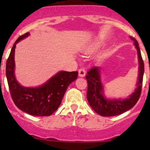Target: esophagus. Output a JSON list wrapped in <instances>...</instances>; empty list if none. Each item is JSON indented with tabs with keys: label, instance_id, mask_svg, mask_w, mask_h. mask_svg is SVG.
<instances>
[{
	"label": "esophagus",
	"instance_id": "1",
	"mask_svg": "<svg viewBox=\"0 0 150 150\" xmlns=\"http://www.w3.org/2000/svg\"><path fill=\"white\" fill-rule=\"evenodd\" d=\"M78 72H79V76H80V77H83V76H86V71H85V69L80 68Z\"/></svg>",
	"mask_w": 150,
	"mask_h": 150
}]
</instances>
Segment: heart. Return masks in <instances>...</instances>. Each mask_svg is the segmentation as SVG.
I'll return each instance as SVG.
<instances>
[{
	"label": "heart",
	"instance_id": "b5f03b06",
	"mask_svg": "<svg viewBox=\"0 0 150 150\" xmlns=\"http://www.w3.org/2000/svg\"><path fill=\"white\" fill-rule=\"evenodd\" d=\"M100 46V42H95V43H94L93 44H92L91 46H90L89 51H94V50H96V49L98 48V47Z\"/></svg>",
	"mask_w": 150,
	"mask_h": 150
}]
</instances>
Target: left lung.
Instances as JSON below:
<instances>
[{
	"instance_id": "obj_1",
	"label": "left lung",
	"mask_w": 150,
	"mask_h": 150,
	"mask_svg": "<svg viewBox=\"0 0 150 150\" xmlns=\"http://www.w3.org/2000/svg\"><path fill=\"white\" fill-rule=\"evenodd\" d=\"M134 45L137 49L138 57V77L137 87L133 93L127 98H107L104 95V86L100 78V67L91 68L86 76L88 82L87 99L91 107L98 114L102 116H113L120 115L132 109L139 100L142 88L143 77L144 73V64L141 57L138 42L132 37Z\"/></svg>"
}]
</instances>
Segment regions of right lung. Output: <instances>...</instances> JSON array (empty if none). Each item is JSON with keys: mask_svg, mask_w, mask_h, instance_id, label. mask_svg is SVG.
Masks as SVG:
<instances>
[{"mask_svg": "<svg viewBox=\"0 0 150 150\" xmlns=\"http://www.w3.org/2000/svg\"><path fill=\"white\" fill-rule=\"evenodd\" d=\"M29 35L28 32L20 36L12 48L6 65L8 86L18 109L31 116H48L59 108L68 86L77 78L78 72L59 71L38 87H25L19 84L15 76V49L19 41Z\"/></svg>", "mask_w": 150, "mask_h": 150, "instance_id": "1", "label": "right lung"}]
</instances>
